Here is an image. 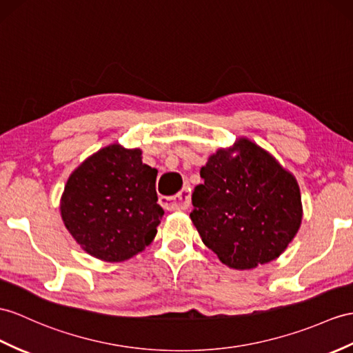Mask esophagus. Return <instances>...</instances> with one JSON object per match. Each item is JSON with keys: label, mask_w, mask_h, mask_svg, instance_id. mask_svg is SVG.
<instances>
[{"label": "esophagus", "mask_w": 353, "mask_h": 353, "mask_svg": "<svg viewBox=\"0 0 353 353\" xmlns=\"http://www.w3.org/2000/svg\"><path fill=\"white\" fill-rule=\"evenodd\" d=\"M160 203L165 210L175 211V210H187L190 206V188L184 187L181 192L175 196H161Z\"/></svg>", "instance_id": "esophagus-1"}]
</instances>
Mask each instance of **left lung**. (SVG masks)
I'll list each match as a JSON object with an SVG mask.
<instances>
[{
    "instance_id": "obj_1",
    "label": "left lung",
    "mask_w": 353,
    "mask_h": 353,
    "mask_svg": "<svg viewBox=\"0 0 353 353\" xmlns=\"http://www.w3.org/2000/svg\"><path fill=\"white\" fill-rule=\"evenodd\" d=\"M201 176L190 219L223 263L252 270L286 250L301 226L303 205L295 176L270 152L241 137L212 154Z\"/></svg>"
}]
</instances>
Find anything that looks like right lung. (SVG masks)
I'll list each match as a JSON object with an SVG mask.
<instances>
[{
	"label": "right lung",
	"instance_id": "add662e5",
	"mask_svg": "<svg viewBox=\"0 0 353 353\" xmlns=\"http://www.w3.org/2000/svg\"><path fill=\"white\" fill-rule=\"evenodd\" d=\"M156 178L139 148H101L67 179L59 208L67 230L97 259H130L151 244L165 214Z\"/></svg>",
	"mask_w": 353,
	"mask_h": 353
}]
</instances>
